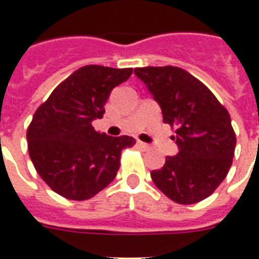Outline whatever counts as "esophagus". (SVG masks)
<instances>
[{"mask_svg":"<svg viewBox=\"0 0 259 259\" xmlns=\"http://www.w3.org/2000/svg\"><path fill=\"white\" fill-rule=\"evenodd\" d=\"M137 146H139V148H141L143 151H148V150H151V146H150V144H146V143H143V141H137Z\"/></svg>","mask_w":259,"mask_h":259,"instance_id":"esophagus-1","label":"esophagus"}]
</instances>
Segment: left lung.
Here are the masks:
<instances>
[{
	"instance_id": "8db88e82",
	"label": "left lung",
	"mask_w": 259,
	"mask_h": 259,
	"mask_svg": "<svg viewBox=\"0 0 259 259\" xmlns=\"http://www.w3.org/2000/svg\"><path fill=\"white\" fill-rule=\"evenodd\" d=\"M162 111L163 123L176 130L179 152L166 157L151 179L170 200L189 205L211 195L226 178L236 147L228 109L193 74L176 66L136 68Z\"/></svg>"
}]
</instances>
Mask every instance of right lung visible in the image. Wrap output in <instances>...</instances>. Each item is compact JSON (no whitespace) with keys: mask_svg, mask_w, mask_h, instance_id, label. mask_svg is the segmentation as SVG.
I'll list each match as a JSON object with an SVG mask.
<instances>
[{"mask_svg":"<svg viewBox=\"0 0 259 259\" xmlns=\"http://www.w3.org/2000/svg\"><path fill=\"white\" fill-rule=\"evenodd\" d=\"M132 73V68L87 65L37 108L26 135L29 155L40 178L59 195L76 201L94 197L115 179L122 150L136 144L133 137H111L91 126L104 116L113 87Z\"/></svg>","mask_w":259,"mask_h":259,"instance_id":"right-lung-1","label":"right lung"}]
</instances>
